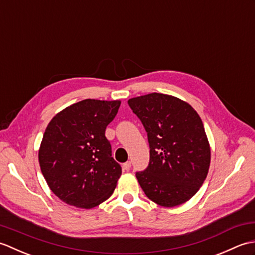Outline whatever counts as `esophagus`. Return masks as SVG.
<instances>
[{
	"instance_id": "34e87169",
	"label": "esophagus",
	"mask_w": 255,
	"mask_h": 255,
	"mask_svg": "<svg viewBox=\"0 0 255 255\" xmlns=\"http://www.w3.org/2000/svg\"><path fill=\"white\" fill-rule=\"evenodd\" d=\"M130 166H131V162H130V161H127V162H125V163L123 164L124 170H126V171H128L129 169H130Z\"/></svg>"
}]
</instances>
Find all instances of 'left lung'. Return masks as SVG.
Returning a JSON list of instances; mask_svg holds the SVG:
<instances>
[{
	"label": "left lung",
	"mask_w": 255,
	"mask_h": 255,
	"mask_svg": "<svg viewBox=\"0 0 255 255\" xmlns=\"http://www.w3.org/2000/svg\"><path fill=\"white\" fill-rule=\"evenodd\" d=\"M148 133L150 162L136 177L145 196L163 207L191 199L210 165V145L196 111L175 96L150 93L128 101Z\"/></svg>",
	"instance_id": "left-lung-1"
}]
</instances>
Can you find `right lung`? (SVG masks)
I'll return each instance as SVG.
<instances>
[{
	"label": "right lung",
	"instance_id": "add662e5",
	"mask_svg": "<svg viewBox=\"0 0 255 255\" xmlns=\"http://www.w3.org/2000/svg\"><path fill=\"white\" fill-rule=\"evenodd\" d=\"M121 103L83 100L59 112L48 124L38 160L48 186L66 204L94 208L116 188L122 167L113 159L105 130Z\"/></svg>",
	"mask_w": 255,
	"mask_h": 255
}]
</instances>
